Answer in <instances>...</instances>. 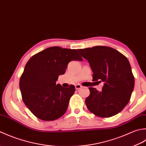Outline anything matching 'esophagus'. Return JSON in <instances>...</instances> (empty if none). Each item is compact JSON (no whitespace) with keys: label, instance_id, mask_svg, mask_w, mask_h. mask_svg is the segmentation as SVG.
<instances>
[{"label":"esophagus","instance_id":"34e87169","mask_svg":"<svg viewBox=\"0 0 146 146\" xmlns=\"http://www.w3.org/2000/svg\"><path fill=\"white\" fill-rule=\"evenodd\" d=\"M75 87H76V89L77 90H80V89L82 88V86H81L80 84H76L75 86Z\"/></svg>","mask_w":146,"mask_h":146}]
</instances>
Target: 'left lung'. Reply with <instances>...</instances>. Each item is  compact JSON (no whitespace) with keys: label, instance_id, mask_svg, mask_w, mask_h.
<instances>
[{"label":"left lung","instance_id":"obj_1","mask_svg":"<svg viewBox=\"0 0 146 146\" xmlns=\"http://www.w3.org/2000/svg\"><path fill=\"white\" fill-rule=\"evenodd\" d=\"M93 71V81L104 82L102 91L89 88L85 100L88 109L98 117L108 118L120 113L129 102L134 88V77L126 56L109 46L78 49Z\"/></svg>","mask_w":146,"mask_h":146}]
</instances>
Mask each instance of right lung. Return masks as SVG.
<instances>
[{
    "label": "right lung",
    "instance_id": "obj_1",
    "mask_svg": "<svg viewBox=\"0 0 146 146\" xmlns=\"http://www.w3.org/2000/svg\"><path fill=\"white\" fill-rule=\"evenodd\" d=\"M82 60L76 50L60 46L49 47L29 59L21 76L19 88L23 102L33 114L44 121L64 115L76 88L74 85L65 88L56 81L70 61Z\"/></svg>",
    "mask_w": 146,
    "mask_h": 146
}]
</instances>
